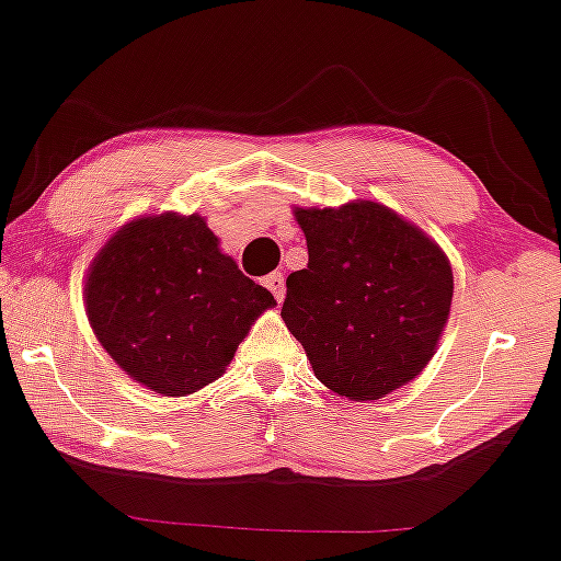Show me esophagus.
Listing matches in <instances>:
<instances>
[{"label":"esophagus","mask_w":561,"mask_h":561,"mask_svg":"<svg viewBox=\"0 0 561 561\" xmlns=\"http://www.w3.org/2000/svg\"><path fill=\"white\" fill-rule=\"evenodd\" d=\"M263 285L272 289L274 298L282 302V298H285V276H282L279 272H274V274H268L266 279H263Z\"/></svg>","instance_id":"obj_1"}]
</instances>
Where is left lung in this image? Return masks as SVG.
Instances as JSON below:
<instances>
[{"label":"left lung","mask_w":561,"mask_h":561,"mask_svg":"<svg viewBox=\"0 0 561 561\" xmlns=\"http://www.w3.org/2000/svg\"><path fill=\"white\" fill-rule=\"evenodd\" d=\"M308 266L287 276L282 319L316 379L350 400H381L436 353L451 308L449 259L391 208L355 201L295 208Z\"/></svg>","instance_id":"8db88e82"}]
</instances>
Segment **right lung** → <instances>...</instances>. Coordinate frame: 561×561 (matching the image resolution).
<instances>
[{
  "mask_svg": "<svg viewBox=\"0 0 561 561\" xmlns=\"http://www.w3.org/2000/svg\"><path fill=\"white\" fill-rule=\"evenodd\" d=\"M276 306L198 214L140 216L112 234L85 276V313L130 379L185 397L225 374L248 329Z\"/></svg>",
  "mask_w": 561,
  "mask_h": 561,
  "instance_id": "obj_1",
  "label": "right lung"
}]
</instances>
